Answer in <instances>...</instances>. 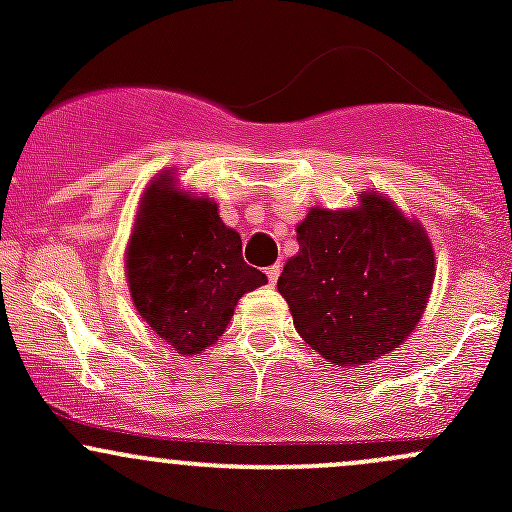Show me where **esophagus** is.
<instances>
[{
    "instance_id": "1",
    "label": "esophagus",
    "mask_w": 512,
    "mask_h": 512,
    "mask_svg": "<svg viewBox=\"0 0 512 512\" xmlns=\"http://www.w3.org/2000/svg\"><path fill=\"white\" fill-rule=\"evenodd\" d=\"M277 277H280V265H272L267 267V280H270V285H275Z\"/></svg>"
}]
</instances>
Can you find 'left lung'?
I'll use <instances>...</instances> for the list:
<instances>
[{"instance_id":"obj_1","label":"left lung","mask_w":512,"mask_h":512,"mask_svg":"<svg viewBox=\"0 0 512 512\" xmlns=\"http://www.w3.org/2000/svg\"><path fill=\"white\" fill-rule=\"evenodd\" d=\"M297 242L277 289L309 347L332 364L356 366L409 337L436 272L421 225L371 193L347 213L314 208Z\"/></svg>"}]
</instances>
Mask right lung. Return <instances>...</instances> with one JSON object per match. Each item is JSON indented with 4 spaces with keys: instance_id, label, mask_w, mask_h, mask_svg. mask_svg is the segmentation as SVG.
Returning a JSON list of instances; mask_svg holds the SVG:
<instances>
[{
    "instance_id": "1",
    "label": "right lung",
    "mask_w": 512,
    "mask_h": 512,
    "mask_svg": "<svg viewBox=\"0 0 512 512\" xmlns=\"http://www.w3.org/2000/svg\"><path fill=\"white\" fill-rule=\"evenodd\" d=\"M131 297L148 327L180 354L223 337L237 299L267 277L242 260V240L218 205L188 198L170 175L148 185L126 257Z\"/></svg>"
}]
</instances>
